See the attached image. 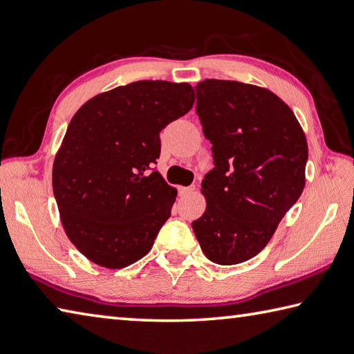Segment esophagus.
Listing matches in <instances>:
<instances>
[{
	"instance_id": "obj_1",
	"label": "esophagus",
	"mask_w": 354,
	"mask_h": 354,
	"mask_svg": "<svg viewBox=\"0 0 354 354\" xmlns=\"http://www.w3.org/2000/svg\"><path fill=\"white\" fill-rule=\"evenodd\" d=\"M194 186H180L178 188V196L180 197H185V196H188V194H191V192H194Z\"/></svg>"
}]
</instances>
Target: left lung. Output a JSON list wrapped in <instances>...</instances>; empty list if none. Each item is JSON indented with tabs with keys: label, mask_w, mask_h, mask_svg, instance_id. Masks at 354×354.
Returning <instances> with one entry per match:
<instances>
[{
	"label": "left lung",
	"mask_w": 354,
	"mask_h": 354,
	"mask_svg": "<svg viewBox=\"0 0 354 354\" xmlns=\"http://www.w3.org/2000/svg\"><path fill=\"white\" fill-rule=\"evenodd\" d=\"M197 115L212 145L203 216L192 222L211 262L257 256L301 197L308 146L296 115L271 91L230 80L196 86Z\"/></svg>",
	"instance_id": "obj_1"
}]
</instances>
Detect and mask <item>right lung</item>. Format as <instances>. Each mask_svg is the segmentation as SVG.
Wrapping results in <instances>:
<instances>
[{"label":"right lung","instance_id":"right-lung-1","mask_svg":"<svg viewBox=\"0 0 354 354\" xmlns=\"http://www.w3.org/2000/svg\"><path fill=\"white\" fill-rule=\"evenodd\" d=\"M192 104L188 83L142 80L95 95L72 117L52 186L66 234L91 262L118 270L151 251L177 197L154 169L160 131Z\"/></svg>","mask_w":354,"mask_h":354}]
</instances>
